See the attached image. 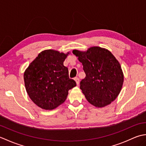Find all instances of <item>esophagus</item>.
<instances>
[{
    "label": "esophagus",
    "mask_w": 146,
    "mask_h": 146,
    "mask_svg": "<svg viewBox=\"0 0 146 146\" xmlns=\"http://www.w3.org/2000/svg\"><path fill=\"white\" fill-rule=\"evenodd\" d=\"M75 81L76 82V85H79V83H80V79L78 78V77H76V78H75Z\"/></svg>",
    "instance_id": "obj_1"
}]
</instances>
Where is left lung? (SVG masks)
Here are the masks:
<instances>
[{
  "instance_id": "8db88e82",
  "label": "left lung",
  "mask_w": 146,
  "mask_h": 146,
  "mask_svg": "<svg viewBox=\"0 0 146 146\" xmlns=\"http://www.w3.org/2000/svg\"><path fill=\"white\" fill-rule=\"evenodd\" d=\"M83 64L86 76L80 89L86 100L101 108L110 104L120 94L123 74L119 62L108 49L94 46L86 51H73Z\"/></svg>"
}]
</instances>
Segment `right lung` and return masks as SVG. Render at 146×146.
Masks as SVG:
<instances>
[{
    "label": "right lung",
    "mask_w": 146,
    "mask_h": 146,
    "mask_svg": "<svg viewBox=\"0 0 146 146\" xmlns=\"http://www.w3.org/2000/svg\"><path fill=\"white\" fill-rule=\"evenodd\" d=\"M68 54L53 49L42 51L24 73L27 94L42 109L52 110L63 104L68 90L76 86L63 64Z\"/></svg>",
    "instance_id": "add662e5"
}]
</instances>
